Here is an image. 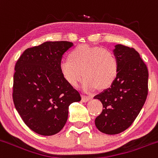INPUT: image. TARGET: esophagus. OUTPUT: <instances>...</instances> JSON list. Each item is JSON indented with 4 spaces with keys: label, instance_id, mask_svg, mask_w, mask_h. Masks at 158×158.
<instances>
[{
    "label": "esophagus",
    "instance_id": "obj_1",
    "mask_svg": "<svg viewBox=\"0 0 158 158\" xmlns=\"http://www.w3.org/2000/svg\"><path fill=\"white\" fill-rule=\"evenodd\" d=\"M91 99V97L86 96V95H82V101L83 102H87L89 100Z\"/></svg>",
    "mask_w": 158,
    "mask_h": 158
}]
</instances>
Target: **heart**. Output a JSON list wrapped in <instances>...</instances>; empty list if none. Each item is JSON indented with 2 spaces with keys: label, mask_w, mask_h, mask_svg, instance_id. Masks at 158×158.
<instances>
[{
  "label": "heart",
  "mask_w": 158,
  "mask_h": 158,
  "mask_svg": "<svg viewBox=\"0 0 158 158\" xmlns=\"http://www.w3.org/2000/svg\"><path fill=\"white\" fill-rule=\"evenodd\" d=\"M119 63L111 51L98 46L79 45L72 50L68 59L60 64L64 79L77 87L81 77L85 90H105L113 84L118 77Z\"/></svg>",
  "instance_id": "obj_1"
}]
</instances>
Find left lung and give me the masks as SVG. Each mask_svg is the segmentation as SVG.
<instances>
[{"instance_id": "obj_1", "label": "left lung", "mask_w": 158, "mask_h": 158, "mask_svg": "<svg viewBox=\"0 0 158 158\" xmlns=\"http://www.w3.org/2000/svg\"><path fill=\"white\" fill-rule=\"evenodd\" d=\"M119 63L118 77L111 86L94 98L103 110L95 119L97 128L107 134L123 132L133 124L148 94V71L133 48L117 44L114 50Z\"/></svg>"}]
</instances>
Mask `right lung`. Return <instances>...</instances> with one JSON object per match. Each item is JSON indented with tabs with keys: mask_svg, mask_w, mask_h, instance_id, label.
<instances>
[{
	"mask_svg": "<svg viewBox=\"0 0 158 158\" xmlns=\"http://www.w3.org/2000/svg\"><path fill=\"white\" fill-rule=\"evenodd\" d=\"M73 46L69 41H47L27 48L15 64L13 101L24 124L44 136L61 131L68 107L81 101L80 93L62 77L63 54Z\"/></svg>",
	"mask_w": 158,
	"mask_h": 158,
	"instance_id": "right-lung-1",
	"label": "right lung"
}]
</instances>
